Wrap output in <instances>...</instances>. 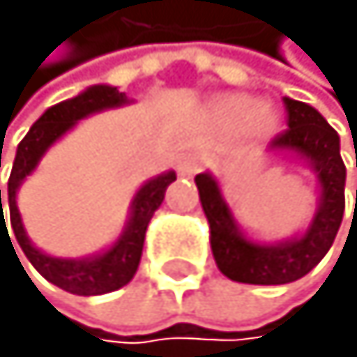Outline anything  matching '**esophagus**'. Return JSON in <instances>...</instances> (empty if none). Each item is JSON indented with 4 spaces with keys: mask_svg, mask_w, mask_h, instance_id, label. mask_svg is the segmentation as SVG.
<instances>
[{
    "mask_svg": "<svg viewBox=\"0 0 357 357\" xmlns=\"http://www.w3.org/2000/svg\"><path fill=\"white\" fill-rule=\"evenodd\" d=\"M203 163H206V158L201 154H187V156H182V161H180V173L194 175V173H199Z\"/></svg>",
    "mask_w": 357,
    "mask_h": 357,
    "instance_id": "1",
    "label": "esophagus"
}]
</instances>
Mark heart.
Listing matches in <instances>:
<instances>
[{
	"mask_svg": "<svg viewBox=\"0 0 357 357\" xmlns=\"http://www.w3.org/2000/svg\"><path fill=\"white\" fill-rule=\"evenodd\" d=\"M210 109L222 123L245 128L252 137H268L280 126L278 107L273 102H259L248 93H220L210 100Z\"/></svg>",
	"mask_w": 357,
	"mask_h": 357,
	"instance_id": "obj_1",
	"label": "heart"
}]
</instances>
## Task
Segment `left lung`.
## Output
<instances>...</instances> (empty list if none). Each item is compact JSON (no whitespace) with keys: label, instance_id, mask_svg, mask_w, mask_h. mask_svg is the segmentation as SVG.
I'll use <instances>...</instances> for the list:
<instances>
[{"label":"left lung","instance_id":"obj_1","mask_svg":"<svg viewBox=\"0 0 357 357\" xmlns=\"http://www.w3.org/2000/svg\"><path fill=\"white\" fill-rule=\"evenodd\" d=\"M285 109L287 130L268 144V154L304 161L316 175L318 206L304 231L271 243L250 238L236 222L220 180L208 170L196 175L201 206L210 225L213 257L217 268L236 283L283 285L299 280L325 257L342 227L346 166L339 154L337 130L306 102L285 98Z\"/></svg>","mask_w":357,"mask_h":357}]
</instances>
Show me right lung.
<instances>
[{
	"label": "right lung",
	"mask_w": 357,
	"mask_h": 357,
	"mask_svg": "<svg viewBox=\"0 0 357 357\" xmlns=\"http://www.w3.org/2000/svg\"><path fill=\"white\" fill-rule=\"evenodd\" d=\"M130 102L132 100L126 93H119L116 86H107V84L89 86L79 96L48 107L44 114L34 121L32 128L27 130V135L20 140L18 149H15L11 177H8V213H11V229L15 241H18L20 250L25 252V257L30 259V264L37 268L48 283L58 285L65 292L81 294V297L114 292L126 283H130V278L135 276L137 266H140L144 234H147L149 220L163 203L168 184L175 182L177 177L175 170H168V173H161L144 182L135 191V196H132L128 208V220H126L123 231L119 234V238L109 248H105V250H100L96 255H86V257H56V255L39 250L30 241V236H27L25 225H22V217L18 210V191L22 187V182L37 170L39 161L44 158L46 151L60 137L67 135L81 119L98 114V112L105 109H116V107ZM1 231L8 236L0 189V236ZM8 241H11V236H8Z\"/></svg>",
	"instance_id": "1"
}]
</instances>
